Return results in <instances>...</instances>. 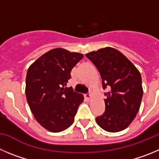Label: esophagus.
I'll use <instances>...</instances> for the list:
<instances>
[{"label":"esophagus","instance_id":"1","mask_svg":"<svg viewBox=\"0 0 159 159\" xmlns=\"http://www.w3.org/2000/svg\"><path fill=\"white\" fill-rule=\"evenodd\" d=\"M84 98H85L86 100H91V98H92V94H90V93H88V94H85V95H84Z\"/></svg>","mask_w":159,"mask_h":159}]
</instances>
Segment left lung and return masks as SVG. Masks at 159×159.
I'll use <instances>...</instances> for the list:
<instances>
[{
	"label": "left lung",
	"mask_w": 159,
	"mask_h": 159,
	"mask_svg": "<svg viewBox=\"0 0 159 159\" xmlns=\"http://www.w3.org/2000/svg\"><path fill=\"white\" fill-rule=\"evenodd\" d=\"M96 66L105 93L104 113L96 117V123L105 131L116 133L129 126L140 109L143 96L140 71L117 49L100 48L85 55Z\"/></svg>",
	"instance_id": "8db88e82"
}]
</instances>
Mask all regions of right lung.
Listing matches in <instances>:
<instances>
[{"label":"right lung","instance_id":"1","mask_svg":"<svg viewBox=\"0 0 159 159\" xmlns=\"http://www.w3.org/2000/svg\"><path fill=\"white\" fill-rule=\"evenodd\" d=\"M83 56L54 48L38 58L28 69L26 100L35 119L48 131H63L75 121L84 96L65 85L71 78V70Z\"/></svg>","mask_w":159,"mask_h":159}]
</instances>
